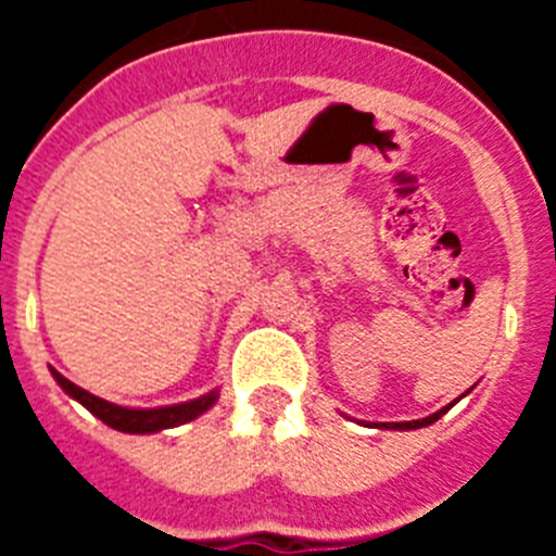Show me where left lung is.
<instances>
[{
    "label": "left lung",
    "instance_id": "8db88e82",
    "mask_svg": "<svg viewBox=\"0 0 556 556\" xmlns=\"http://www.w3.org/2000/svg\"><path fill=\"white\" fill-rule=\"evenodd\" d=\"M445 412H448V406H445V409H440V412H434V415L424 417V420H409V424H384V429H420V426H431L434 420H440Z\"/></svg>",
    "mask_w": 556,
    "mask_h": 556
}]
</instances>
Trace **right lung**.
Listing matches in <instances>:
<instances>
[{
    "instance_id": "add662e5",
    "label": "right lung",
    "mask_w": 556,
    "mask_h": 556,
    "mask_svg": "<svg viewBox=\"0 0 556 556\" xmlns=\"http://www.w3.org/2000/svg\"><path fill=\"white\" fill-rule=\"evenodd\" d=\"M55 378H58V384H61L68 395L77 397V401H80L91 415L100 417L102 424H108L116 431H127V434H150V431H161V429H172V426L189 424V420L203 415V412L217 401V392H208V395L198 397V401H189V404H178V406H164V409H125V406L108 404V401H102V397L80 390V387L72 384L68 378H63L61 372H55Z\"/></svg>"
}]
</instances>
